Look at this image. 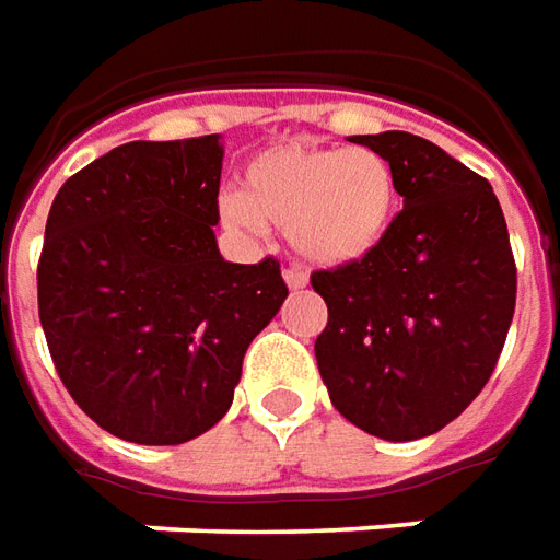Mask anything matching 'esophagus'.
Segmentation results:
<instances>
[{
	"label": "esophagus",
	"mask_w": 560,
	"mask_h": 560,
	"mask_svg": "<svg viewBox=\"0 0 560 560\" xmlns=\"http://www.w3.org/2000/svg\"><path fill=\"white\" fill-rule=\"evenodd\" d=\"M281 279H284V284H288L291 291H303V288L310 284L306 272H300V269H284V272H281Z\"/></svg>",
	"instance_id": "esophagus-1"
}]
</instances>
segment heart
<instances>
[{
  "instance_id": "heart-1",
  "label": "heart",
  "mask_w": 560,
  "mask_h": 560,
  "mask_svg": "<svg viewBox=\"0 0 560 560\" xmlns=\"http://www.w3.org/2000/svg\"><path fill=\"white\" fill-rule=\"evenodd\" d=\"M217 208L230 230L279 226L303 260L343 266L386 238L398 211V180L368 147L281 143L254 155L242 171V192H226Z\"/></svg>"
}]
</instances>
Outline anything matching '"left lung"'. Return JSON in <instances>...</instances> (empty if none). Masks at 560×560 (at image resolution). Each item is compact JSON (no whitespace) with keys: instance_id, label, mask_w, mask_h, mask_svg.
Wrapping results in <instances>:
<instances>
[{"instance_id":"1","label":"left lung","mask_w":560,"mask_h":560,"mask_svg":"<svg viewBox=\"0 0 560 560\" xmlns=\"http://www.w3.org/2000/svg\"><path fill=\"white\" fill-rule=\"evenodd\" d=\"M395 171L405 208L368 257L312 272L328 303L315 361L368 435L425 439L485 389L515 315V257L493 186L425 137H352Z\"/></svg>"}]
</instances>
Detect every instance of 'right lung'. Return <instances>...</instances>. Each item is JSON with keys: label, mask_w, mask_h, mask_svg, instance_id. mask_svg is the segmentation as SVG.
Wrapping results in <instances>:
<instances>
[{"label": "right lung", "mask_w": 560, "mask_h": 560, "mask_svg": "<svg viewBox=\"0 0 560 560\" xmlns=\"http://www.w3.org/2000/svg\"><path fill=\"white\" fill-rule=\"evenodd\" d=\"M220 135L135 140L72 174L48 211L42 330L72 401L116 439L184 444L220 423L288 296L279 260L220 257Z\"/></svg>", "instance_id": "add662e5"}]
</instances>
